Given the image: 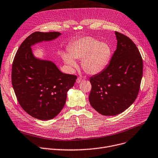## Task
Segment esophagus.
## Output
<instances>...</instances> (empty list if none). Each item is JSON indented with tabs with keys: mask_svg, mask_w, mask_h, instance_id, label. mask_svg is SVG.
Here are the masks:
<instances>
[{
	"mask_svg": "<svg viewBox=\"0 0 158 158\" xmlns=\"http://www.w3.org/2000/svg\"><path fill=\"white\" fill-rule=\"evenodd\" d=\"M83 79L82 78H81V77H78L77 79V80H76V82H77V83H80V82H81L82 81H83Z\"/></svg>",
	"mask_w": 158,
	"mask_h": 158,
	"instance_id": "1",
	"label": "esophagus"
}]
</instances>
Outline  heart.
<instances>
[{
  "label": "heart",
  "instance_id": "b5f03b06",
  "mask_svg": "<svg viewBox=\"0 0 158 158\" xmlns=\"http://www.w3.org/2000/svg\"><path fill=\"white\" fill-rule=\"evenodd\" d=\"M70 55L63 53L62 57L71 67L77 66L74 59H82L83 70L88 74L94 75L102 72L110 61L112 50L105 42H98L91 37H85L74 42L69 47Z\"/></svg>",
  "mask_w": 158,
  "mask_h": 158
}]
</instances>
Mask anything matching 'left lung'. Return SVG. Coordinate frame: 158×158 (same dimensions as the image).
<instances>
[{
	"instance_id": "8db88e82",
	"label": "left lung",
	"mask_w": 158,
	"mask_h": 158,
	"mask_svg": "<svg viewBox=\"0 0 158 158\" xmlns=\"http://www.w3.org/2000/svg\"><path fill=\"white\" fill-rule=\"evenodd\" d=\"M118 40L108 66L90 77L91 106L103 115H115L127 109L140 90L143 61L133 42L127 35L115 31Z\"/></svg>"
}]
</instances>
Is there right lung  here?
Wrapping results in <instances>:
<instances>
[{"mask_svg": "<svg viewBox=\"0 0 158 158\" xmlns=\"http://www.w3.org/2000/svg\"><path fill=\"white\" fill-rule=\"evenodd\" d=\"M61 35L58 31H35L18 48L12 65V85L22 109L40 120L54 118L64 107L67 93L77 76L62 73L52 61L35 58L31 46L51 40Z\"/></svg>", "mask_w": 158, "mask_h": 158, "instance_id": "obj_1", "label": "right lung"}]
</instances>
